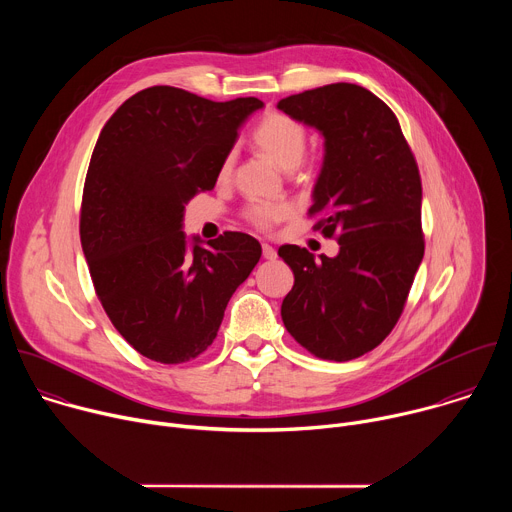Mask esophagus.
I'll use <instances>...</instances> for the list:
<instances>
[{"label":"esophagus","instance_id":"obj_1","mask_svg":"<svg viewBox=\"0 0 512 512\" xmlns=\"http://www.w3.org/2000/svg\"><path fill=\"white\" fill-rule=\"evenodd\" d=\"M263 257H265V259H269V261H273V259L277 257V251H275L271 245L263 243Z\"/></svg>","mask_w":512,"mask_h":512}]
</instances>
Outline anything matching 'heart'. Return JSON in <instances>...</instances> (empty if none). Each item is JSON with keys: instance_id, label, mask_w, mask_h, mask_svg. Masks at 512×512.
<instances>
[{"instance_id": "b5f03b06", "label": "heart", "mask_w": 512, "mask_h": 512, "mask_svg": "<svg viewBox=\"0 0 512 512\" xmlns=\"http://www.w3.org/2000/svg\"><path fill=\"white\" fill-rule=\"evenodd\" d=\"M253 141L257 148L281 170H294L302 164L306 145H308V131L306 127L291 119L283 113L267 115L255 129ZM235 162V154H227L221 166V176H229ZM294 208L289 204H251L245 210L247 221L259 231H271L275 225L283 223L285 218L291 216Z\"/></svg>"}]
</instances>
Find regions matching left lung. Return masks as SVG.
Here are the masks:
<instances>
[{
    "label": "left lung",
    "mask_w": 512,
    "mask_h": 512,
    "mask_svg": "<svg viewBox=\"0 0 512 512\" xmlns=\"http://www.w3.org/2000/svg\"><path fill=\"white\" fill-rule=\"evenodd\" d=\"M277 109L324 137L310 214L340 245L320 261L298 245L279 247L294 271L281 320L314 356L352 360L395 328L423 259L417 162L395 113L364 87H318Z\"/></svg>",
    "instance_id": "1"
}]
</instances>
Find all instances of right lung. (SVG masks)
Instances as JSON below:
<instances>
[{"instance_id":"obj_1","label":"right lung","mask_w":512,"mask_h":512,"mask_svg":"<svg viewBox=\"0 0 512 512\" xmlns=\"http://www.w3.org/2000/svg\"><path fill=\"white\" fill-rule=\"evenodd\" d=\"M255 97L216 103L176 87L129 97L91 156L81 245L117 332L145 358L180 364L202 354L235 289L261 257L257 239L227 231L202 247L182 231L184 206L212 190Z\"/></svg>"}]
</instances>
